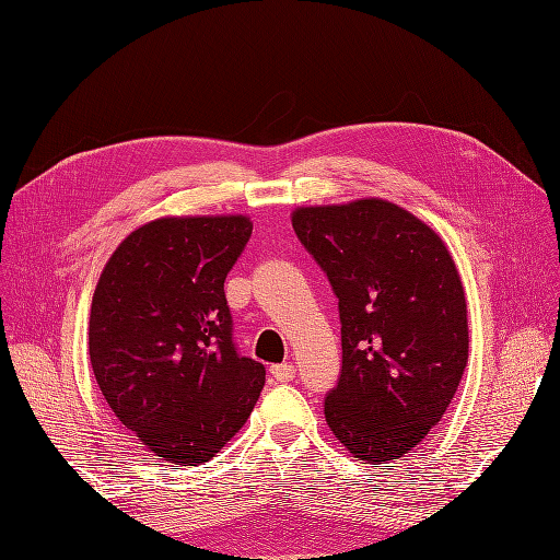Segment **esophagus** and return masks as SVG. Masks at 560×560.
<instances>
[{"instance_id": "obj_1", "label": "esophagus", "mask_w": 560, "mask_h": 560, "mask_svg": "<svg viewBox=\"0 0 560 560\" xmlns=\"http://www.w3.org/2000/svg\"><path fill=\"white\" fill-rule=\"evenodd\" d=\"M270 374L275 376V381H279V384H288V381L295 378V365H292V363L272 365V368H270Z\"/></svg>"}]
</instances>
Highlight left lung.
<instances>
[{"mask_svg":"<svg viewBox=\"0 0 560 560\" xmlns=\"http://www.w3.org/2000/svg\"><path fill=\"white\" fill-rule=\"evenodd\" d=\"M292 229L338 298L342 372L327 424L359 460L401 458L445 416L467 365L456 262L431 226L378 197L300 206Z\"/></svg>","mask_w":560,"mask_h":560,"instance_id":"8db88e82","label":"left lung"}]
</instances>
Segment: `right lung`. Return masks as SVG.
<instances>
[{
  "label": "right lung",
  "instance_id": "right-lung-1",
  "mask_svg": "<svg viewBox=\"0 0 560 560\" xmlns=\"http://www.w3.org/2000/svg\"><path fill=\"white\" fill-rule=\"evenodd\" d=\"M247 215L159 218L117 245L100 275L88 349L120 420L174 465L211 460L247 422L265 368L235 351L224 279Z\"/></svg>",
  "mask_w": 560,
  "mask_h": 560
}]
</instances>
